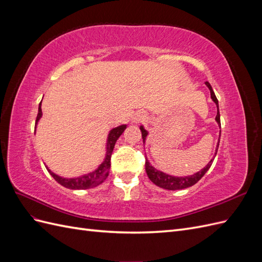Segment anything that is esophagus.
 Instances as JSON below:
<instances>
[{"instance_id":"34e87169","label":"esophagus","mask_w":262,"mask_h":262,"mask_svg":"<svg viewBox=\"0 0 262 262\" xmlns=\"http://www.w3.org/2000/svg\"><path fill=\"white\" fill-rule=\"evenodd\" d=\"M145 118H146V115H144L143 113L136 114V116L133 117V122H136V123L142 122L143 120H145Z\"/></svg>"}]
</instances>
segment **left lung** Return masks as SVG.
<instances>
[{
	"label": "left lung",
	"mask_w": 262,
	"mask_h": 262,
	"mask_svg": "<svg viewBox=\"0 0 262 262\" xmlns=\"http://www.w3.org/2000/svg\"><path fill=\"white\" fill-rule=\"evenodd\" d=\"M205 84H207V86L209 87V90L211 92V98H212V100L216 104L217 114H216L215 120L219 123V125H221L217 98L215 96V94H214V92L212 90V86L210 85V83L209 82H205ZM140 130L142 132V139H143V143H144V141H145L146 136H147V131L143 128V126H140ZM219 142H220V140H219ZM217 148H219V144H217V147H216V152H217ZM215 155H216V153H215ZM213 160H214V158H213ZM213 160H211L210 163L207 166H205V167L202 170L198 171L196 173H194V175L188 176V177H173V176L167 175V173H164V172H162L160 170L155 169L153 166L148 163V161H145V170H146V173H147V177L156 186L161 187L163 189H167V190H180V189L189 188V187L193 186L194 184H196V182L199 181L204 176V173L209 170V168L211 167V165L213 163Z\"/></svg>",
	"instance_id": "left-lung-1"
}]
</instances>
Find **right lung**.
I'll list each match as a JSON object with an SVG mask.
<instances>
[{
	"instance_id": "1",
	"label": "right lung",
	"mask_w": 262,
	"mask_h": 262,
	"mask_svg": "<svg viewBox=\"0 0 262 262\" xmlns=\"http://www.w3.org/2000/svg\"><path fill=\"white\" fill-rule=\"evenodd\" d=\"M41 115H42V112H41V101H40V104H39V108H38V115L36 118V125H37V122L39 121V119L41 118ZM36 125H35V130H36ZM125 128H126V125L122 124V125H119V126H117V128L110 131L109 136H108V141H107V152H106L105 161L102 162L99 167L96 170H94L93 172H90V173H87V175H83V176H80L77 178H69L68 179V178H62L58 175H55V173H53L51 170L48 169L47 166H46V168L48 169L50 175L55 180H57L61 186L69 188V189H90V188L100 185L101 182L108 177L110 165H112L110 164V160H112V154H113L115 144H116L117 140L119 139V137H120L122 132L125 130Z\"/></svg>"
}]
</instances>
